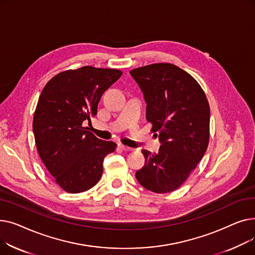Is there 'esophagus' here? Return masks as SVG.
I'll list each match as a JSON object with an SVG mask.
<instances>
[{
  "label": "esophagus",
  "instance_id": "34e87169",
  "mask_svg": "<svg viewBox=\"0 0 255 255\" xmlns=\"http://www.w3.org/2000/svg\"><path fill=\"white\" fill-rule=\"evenodd\" d=\"M121 149H122L123 151H126V152H130V151H132L133 149L132 148H129V146H127V145H124V144H120L119 145Z\"/></svg>",
  "mask_w": 255,
  "mask_h": 255
}]
</instances>
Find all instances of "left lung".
Returning <instances> with one entry per match:
<instances>
[{
  "mask_svg": "<svg viewBox=\"0 0 255 255\" xmlns=\"http://www.w3.org/2000/svg\"><path fill=\"white\" fill-rule=\"evenodd\" d=\"M130 74L143 93L146 121L161 141L158 154L141 151L144 165L135 177L150 191L171 192L187 180L208 149L207 96L189 73L173 64L146 65Z\"/></svg>",
  "mask_w": 255,
  "mask_h": 255,
  "instance_id": "obj_1",
  "label": "left lung"
}]
</instances>
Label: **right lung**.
Returning <instances> with one entry per match:
<instances>
[{
  "instance_id": "1",
  "label": "right lung",
  "mask_w": 255,
  "mask_h": 255,
  "mask_svg": "<svg viewBox=\"0 0 255 255\" xmlns=\"http://www.w3.org/2000/svg\"><path fill=\"white\" fill-rule=\"evenodd\" d=\"M118 69L85 66L53 76L43 88L33 118L38 154L61 188L85 192L103 171L116 142L97 138L84 126L97 115L102 94L122 75Z\"/></svg>"
}]
</instances>
